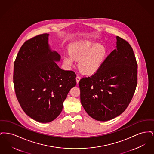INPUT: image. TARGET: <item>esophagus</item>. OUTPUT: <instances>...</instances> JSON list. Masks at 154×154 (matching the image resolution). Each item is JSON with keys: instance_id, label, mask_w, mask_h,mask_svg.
<instances>
[{"instance_id": "obj_1", "label": "esophagus", "mask_w": 154, "mask_h": 154, "mask_svg": "<svg viewBox=\"0 0 154 154\" xmlns=\"http://www.w3.org/2000/svg\"><path fill=\"white\" fill-rule=\"evenodd\" d=\"M80 80V77L79 76V75H77V77H76V82H77V84L79 82V81Z\"/></svg>"}]
</instances>
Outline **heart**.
<instances>
[{"label": "heart", "mask_w": 154, "mask_h": 154, "mask_svg": "<svg viewBox=\"0 0 154 154\" xmlns=\"http://www.w3.org/2000/svg\"><path fill=\"white\" fill-rule=\"evenodd\" d=\"M69 54L63 57L67 66H72L74 60H79V68L81 73H94L99 69L106 55V49L100 44L89 40L75 42L69 48Z\"/></svg>", "instance_id": "obj_1"}]
</instances>
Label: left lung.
<instances>
[{
    "instance_id": "left-lung-1",
    "label": "left lung",
    "mask_w": 154,
    "mask_h": 154,
    "mask_svg": "<svg viewBox=\"0 0 154 154\" xmlns=\"http://www.w3.org/2000/svg\"><path fill=\"white\" fill-rule=\"evenodd\" d=\"M116 49L94 75L79 81L81 103L88 115L107 121L121 114L132 100L137 84V64L129 43L116 37Z\"/></svg>"
}]
</instances>
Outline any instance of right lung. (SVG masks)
Masks as SVG:
<instances>
[{
    "label": "right lung",
    "mask_w": 154,
    "mask_h": 154,
    "mask_svg": "<svg viewBox=\"0 0 154 154\" xmlns=\"http://www.w3.org/2000/svg\"><path fill=\"white\" fill-rule=\"evenodd\" d=\"M48 36L44 33L26 41L14 65L18 101L26 115L42 123L58 116L69 92L76 85L75 73L62 70L56 63L60 56L51 50Z\"/></svg>",
    "instance_id": "obj_1"
}]
</instances>
